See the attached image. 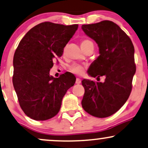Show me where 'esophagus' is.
<instances>
[{
    "label": "esophagus",
    "instance_id": "1",
    "mask_svg": "<svg viewBox=\"0 0 148 148\" xmlns=\"http://www.w3.org/2000/svg\"><path fill=\"white\" fill-rule=\"evenodd\" d=\"M81 83V79H76V84H80V83Z\"/></svg>",
    "mask_w": 148,
    "mask_h": 148
}]
</instances>
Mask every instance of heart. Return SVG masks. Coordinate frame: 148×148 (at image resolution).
Listing matches in <instances>:
<instances>
[{
  "instance_id": "heart-1",
  "label": "heart",
  "mask_w": 148,
  "mask_h": 148,
  "mask_svg": "<svg viewBox=\"0 0 148 148\" xmlns=\"http://www.w3.org/2000/svg\"><path fill=\"white\" fill-rule=\"evenodd\" d=\"M81 46L82 49H83L84 48L88 47V46H93L94 47V44L93 42H92L91 40L85 38L81 40ZM68 69L71 72L73 73V74H75L76 75L81 76L83 74V72H84L85 67L83 66V65H81V64L74 63L72 64V65H69Z\"/></svg>"
}]
</instances>
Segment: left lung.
I'll list each match as a JSON object with an SVG mask.
<instances>
[{
    "label": "left lung",
    "mask_w": 148,
    "mask_h": 148,
    "mask_svg": "<svg viewBox=\"0 0 148 148\" xmlns=\"http://www.w3.org/2000/svg\"><path fill=\"white\" fill-rule=\"evenodd\" d=\"M82 29L99 47V56L88 69L92 77L106 76L105 81L84 79L81 104L85 112L98 118L114 114L130 95L136 72L134 48L130 37L112 21L83 25Z\"/></svg>",
    "instance_id": "left-lung-1"
}]
</instances>
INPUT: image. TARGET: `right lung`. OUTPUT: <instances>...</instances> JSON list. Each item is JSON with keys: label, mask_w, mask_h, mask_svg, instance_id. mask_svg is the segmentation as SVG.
Here are the masks:
<instances>
[{"label": "right lung", "mask_w": 148, "mask_h": 148, "mask_svg": "<svg viewBox=\"0 0 148 148\" xmlns=\"http://www.w3.org/2000/svg\"><path fill=\"white\" fill-rule=\"evenodd\" d=\"M78 27L41 23L19 42L14 56L12 81L21 109L29 118L45 121L56 116L64 95L75 83L68 74L54 78L49 70Z\"/></svg>", "instance_id": "add662e5"}]
</instances>
